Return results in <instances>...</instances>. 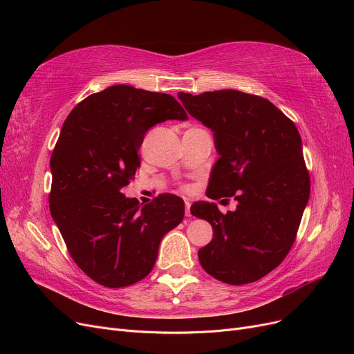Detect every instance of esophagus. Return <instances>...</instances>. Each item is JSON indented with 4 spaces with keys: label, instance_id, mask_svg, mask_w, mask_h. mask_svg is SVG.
Here are the masks:
<instances>
[{
    "label": "esophagus",
    "instance_id": "esophagus-1",
    "mask_svg": "<svg viewBox=\"0 0 354 354\" xmlns=\"http://www.w3.org/2000/svg\"><path fill=\"white\" fill-rule=\"evenodd\" d=\"M189 207H191V204H189L188 201H185V216H187V218H191V212H189Z\"/></svg>",
    "mask_w": 354,
    "mask_h": 354
}]
</instances>
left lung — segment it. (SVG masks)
Listing matches in <instances>:
<instances>
[{"label": "left lung", "instance_id": "8db88e82", "mask_svg": "<svg viewBox=\"0 0 354 354\" xmlns=\"http://www.w3.org/2000/svg\"><path fill=\"white\" fill-rule=\"evenodd\" d=\"M192 118L213 132L218 162L207 197H232L222 214L207 201L191 213L207 221L213 239L198 250L209 275L231 285L263 278L288 254L310 196V179L295 124L266 98L236 89L178 94Z\"/></svg>", "mask_w": 354, "mask_h": 354}]
</instances>
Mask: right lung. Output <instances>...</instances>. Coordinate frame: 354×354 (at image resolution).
I'll return each instance as SVG.
<instances>
[{
    "mask_svg": "<svg viewBox=\"0 0 354 354\" xmlns=\"http://www.w3.org/2000/svg\"><path fill=\"white\" fill-rule=\"evenodd\" d=\"M187 119L172 95L113 85L79 102L63 123L50 162V212L76 265L104 287L145 278L163 236L184 219V200L174 194L142 206L120 189L140 167L147 131Z\"/></svg>",
    "mask_w": 354,
    "mask_h": 354,
    "instance_id": "1",
    "label": "right lung"
}]
</instances>
